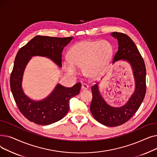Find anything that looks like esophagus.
I'll return each mask as SVG.
<instances>
[{"label": "esophagus", "instance_id": "esophagus-1", "mask_svg": "<svg viewBox=\"0 0 157 157\" xmlns=\"http://www.w3.org/2000/svg\"><path fill=\"white\" fill-rule=\"evenodd\" d=\"M88 87H89V86L86 83H83V85H82L81 89L83 90H86L88 88Z\"/></svg>", "mask_w": 157, "mask_h": 157}]
</instances>
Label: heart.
<instances>
[{"instance_id": "1", "label": "heart", "mask_w": 157, "mask_h": 157, "mask_svg": "<svg viewBox=\"0 0 157 157\" xmlns=\"http://www.w3.org/2000/svg\"><path fill=\"white\" fill-rule=\"evenodd\" d=\"M113 53V46L108 41L82 40L70 49L69 60H64L63 66L70 74H76V67L83 66L84 72L86 76L95 77L105 69Z\"/></svg>"}]
</instances>
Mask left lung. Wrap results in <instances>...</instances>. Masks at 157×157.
Returning a JSON list of instances; mask_svg holds the SVG:
<instances>
[{"instance_id":"obj_1","label":"left lung","mask_w":157,"mask_h":157,"mask_svg":"<svg viewBox=\"0 0 157 157\" xmlns=\"http://www.w3.org/2000/svg\"><path fill=\"white\" fill-rule=\"evenodd\" d=\"M111 36L117 38L119 45L113 62L122 59L131 64L136 80L135 92L125 105L113 108L104 101L95 85L91 88L92 101L90 111L95 119L101 124L108 127H117L132 117L143 102L146 92V71L143 58L130 37L124 33L116 32L112 33Z\"/></svg>"}]
</instances>
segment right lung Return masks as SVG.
<instances>
[{
	"label": "right lung",
	"instance_id": "obj_1",
	"mask_svg": "<svg viewBox=\"0 0 157 157\" xmlns=\"http://www.w3.org/2000/svg\"><path fill=\"white\" fill-rule=\"evenodd\" d=\"M72 38L37 36L22 46L16 55L10 76L11 92L20 111L27 120L36 124L47 125L63 118L69 111L70 99L79 94L81 83H78L71 88L58 85L47 98L36 102L30 100L22 90L24 69L30 57L36 55L48 57L61 67L63 49Z\"/></svg>",
	"mask_w": 157,
	"mask_h": 157
}]
</instances>
